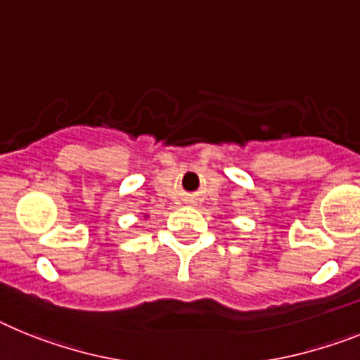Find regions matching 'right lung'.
Here are the masks:
<instances>
[{
	"label": "right lung",
	"instance_id": "add662e5",
	"mask_svg": "<svg viewBox=\"0 0 360 360\" xmlns=\"http://www.w3.org/2000/svg\"><path fill=\"white\" fill-rule=\"evenodd\" d=\"M145 217H148V215H145Z\"/></svg>",
	"mask_w": 360,
	"mask_h": 360
}]
</instances>
